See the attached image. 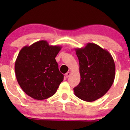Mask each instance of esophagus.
I'll list each match as a JSON object with an SVG mask.
<instances>
[{
  "label": "esophagus",
  "mask_w": 130,
  "mask_h": 130,
  "mask_svg": "<svg viewBox=\"0 0 130 130\" xmlns=\"http://www.w3.org/2000/svg\"><path fill=\"white\" fill-rule=\"evenodd\" d=\"M70 74H71V73H70V72H67L66 74H65V76H66V77H69V76H70Z\"/></svg>",
  "instance_id": "obj_1"
}]
</instances>
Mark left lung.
I'll use <instances>...</instances> for the list:
<instances>
[{
  "label": "left lung",
  "mask_w": 130,
  "mask_h": 130,
  "mask_svg": "<svg viewBox=\"0 0 130 130\" xmlns=\"http://www.w3.org/2000/svg\"><path fill=\"white\" fill-rule=\"evenodd\" d=\"M79 63L80 82L73 89L82 100L93 102L102 97L112 85L115 66L111 54L94 43L75 48Z\"/></svg>",
  "instance_id": "left-lung-1"
}]
</instances>
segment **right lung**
I'll list each match as a JSON object with an SVG mask.
<instances>
[{
	"label": "right lung",
	"mask_w": 130,
	"mask_h": 130,
	"mask_svg": "<svg viewBox=\"0 0 130 130\" xmlns=\"http://www.w3.org/2000/svg\"><path fill=\"white\" fill-rule=\"evenodd\" d=\"M61 47L41 40L19 51L15 64L16 77L26 95L37 100L54 95L63 80L56 57Z\"/></svg>",
	"instance_id": "add662e5"
}]
</instances>
